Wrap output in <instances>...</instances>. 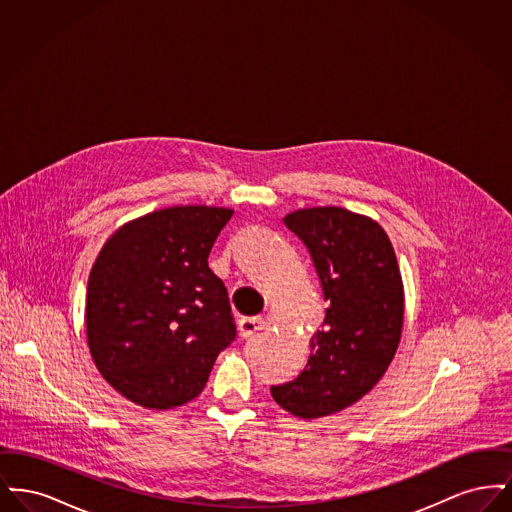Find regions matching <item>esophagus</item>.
I'll return each instance as SVG.
<instances>
[{"label":"esophagus","instance_id":"34e87169","mask_svg":"<svg viewBox=\"0 0 512 512\" xmlns=\"http://www.w3.org/2000/svg\"><path fill=\"white\" fill-rule=\"evenodd\" d=\"M265 326H267V318L263 317H244L240 318V322H238V330H240L242 338H249L255 332L265 330Z\"/></svg>","mask_w":512,"mask_h":512}]
</instances>
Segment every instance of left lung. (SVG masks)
<instances>
[{
	"instance_id": "8db88e82",
	"label": "left lung",
	"mask_w": 512,
	"mask_h": 512,
	"mask_svg": "<svg viewBox=\"0 0 512 512\" xmlns=\"http://www.w3.org/2000/svg\"><path fill=\"white\" fill-rule=\"evenodd\" d=\"M284 224L309 249L328 309L301 374L274 401L311 420L363 399L386 374L403 330L405 293L386 230L343 207L297 209Z\"/></svg>"
}]
</instances>
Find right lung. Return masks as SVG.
<instances>
[{
  "mask_svg": "<svg viewBox=\"0 0 512 512\" xmlns=\"http://www.w3.org/2000/svg\"><path fill=\"white\" fill-rule=\"evenodd\" d=\"M234 211L178 205L122 224L88 278L86 336L99 374L128 401L167 411L195 399L236 338L209 253Z\"/></svg>",
  "mask_w": 512,
  "mask_h": 512,
  "instance_id": "obj_1",
  "label": "right lung"
}]
</instances>
